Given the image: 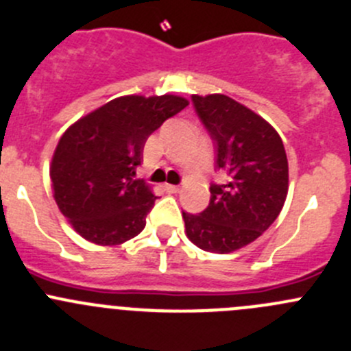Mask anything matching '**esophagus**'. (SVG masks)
<instances>
[{
  "instance_id": "esophagus-1",
  "label": "esophagus",
  "mask_w": 351,
  "mask_h": 351,
  "mask_svg": "<svg viewBox=\"0 0 351 351\" xmlns=\"http://www.w3.org/2000/svg\"><path fill=\"white\" fill-rule=\"evenodd\" d=\"M167 193H178L179 191V186H173V184H165L163 186Z\"/></svg>"
}]
</instances>
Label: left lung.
I'll return each instance as SVG.
<instances>
[{
  "label": "left lung",
  "mask_w": 351,
  "mask_h": 351,
  "mask_svg": "<svg viewBox=\"0 0 351 351\" xmlns=\"http://www.w3.org/2000/svg\"><path fill=\"white\" fill-rule=\"evenodd\" d=\"M215 148L223 184H210L198 215L182 212L186 234L198 248L231 253L255 241L278 219L288 195L285 145L269 122L229 96H191Z\"/></svg>",
  "instance_id": "obj_1"
}]
</instances>
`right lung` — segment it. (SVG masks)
<instances>
[{"instance_id": "right-lung-1", "label": "right lung", "mask_w": 351, "mask_h": 351, "mask_svg": "<svg viewBox=\"0 0 351 351\" xmlns=\"http://www.w3.org/2000/svg\"><path fill=\"white\" fill-rule=\"evenodd\" d=\"M188 106L181 96H122L70 125L51 160L55 202L88 241L113 246L145 229L156 196L136 179L152 132Z\"/></svg>"}]
</instances>
